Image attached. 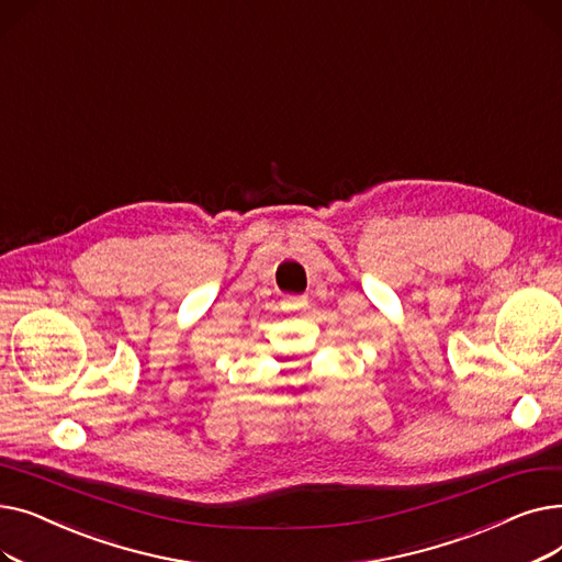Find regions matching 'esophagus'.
<instances>
[{"label":"esophagus","mask_w":562,"mask_h":562,"mask_svg":"<svg viewBox=\"0 0 562 562\" xmlns=\"http://www.w3.org/2000/svg\"><path fill=\"white\" fill-rule=\"evenodd\" d=\"M307 307V299L305 296H286L282 301V310L284 312H301Z\"/></svg>","instance_id":"1"}]
</instances>
